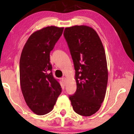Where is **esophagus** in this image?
<instances>
[{
  "label": "esophagus",
  "instance_id": "34e87169",
  "mask_svg": "<svg viewBox=\"0 0 134 134\" xmlns=\"http://www.w3.org/2000/svg\"><path fill=\"white\" fill-rule=\"evenodd\" d=\"M62 81L63 82V83H65V81H66V78L64 77H62Z\"/></svg>",
  "mask_w": 134,
  "mask_h": 134
}]
</instances>
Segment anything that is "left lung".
Listing matches in <instances>:
<instances>
[{
	"mask_svg": "<svg viewBox=\"0 0 134 134\" xmlns=\"http://www.w3.org/2000/svg\"><path fill=\"white\" fill-rule=\"evenodd\" d=\"M63 35L76 71L77 90L69 98L75 112L90 116L98 111L105 98L108 81L105 51L91 27H67Z\"/></svg>",
	"mask_w": 134,
	"mask_h": 134,
	"instance_id": "left-lung-1",
	"label": "left lung"
}]
</instances>
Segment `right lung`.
Here are the masks:
<instances>
[{
	"label": "right lung",
	"mask_w": 134,
	"mask_h": 134,
	"mask_svg": "<svg viewBox=\"0 0 134 134\" xmlns=\"http://www.w3.org/2000/svg\"><path fill=\"white\" fill-rule=\"evenodd\" d=\"M64 28L49 26L29 38L19 62L21 90L27 105L35 113L43 115L52 110L62 93L61 85L52 74L50 52Z\"/></svg>",
	"instance_id": "obj_1"
}]
</instances>
